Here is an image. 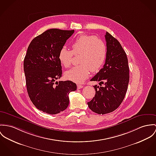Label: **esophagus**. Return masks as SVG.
Listing matches in <instances>:
<instances>
[{
	"mask_svg": "<svg viewBox=\"0 0 156 156\" xmlns=\"http://www.w3.org/2000/svg\"><path fill=\"white\" fill-rule=\"evenodd\" d=\"M77 89H80L83 87V85L78 84V85H77Z\"/></svg>",
	"mask_w": 156,
	"mask_h": 156,
	"instance_id": "34e87169",
	"label": "esophagus"
}]
</instances>
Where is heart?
I'll list each match as a JSON object with an SVG mask.
<instances>
[{
    "mask_svg": "<svg viewBox=\"0 0 156 156\" xmlns=\"http://www.w3.org/2000/svg\"><path fill=\"white\" fill-rule=\"evenodd\" d=\"M70 51L62 47L58 58L66 68L71 64L73 54H80L79 66H75L65 73L66 78L76 83H81L89 77L90 71H97L104 64L107 56V46L99 37L87 34L78 36L71 43Z\"/></svg>",
    "mask_w": 156,
    "mask_h": 156,
    "instance_id": "b5f03b06",
    "label": "heart"
}]
</instances>
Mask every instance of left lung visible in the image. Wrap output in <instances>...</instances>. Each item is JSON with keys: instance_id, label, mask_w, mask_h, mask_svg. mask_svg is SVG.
I'll return each instance as SVG.
<instances>
[{"instance_id": "left-lung-1", "label": "left lung", "mask_w": 156, "mask_h": 156, "mask_svg": "<svg viewBox=\"0 0 156 156\" xmlns=\"http://www.w3.org/2000/svg\"><path fill=\"white\" fill-rule=\"evenodd\" d=\"M107 56L103 68L90 80L99 82L94 86L95 95L87 102L94 113L104 114L113 112L125 98L129 81L128 58L119 42L107 31L105 35Z\"/></svg>"}]
</instances>
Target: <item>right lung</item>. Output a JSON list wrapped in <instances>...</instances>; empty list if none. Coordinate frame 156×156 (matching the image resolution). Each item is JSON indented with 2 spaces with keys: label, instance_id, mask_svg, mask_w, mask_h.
I'll return each instance as SVG.
<instances>
[{
  "label": "right lung",
  "instance_id": "1",
  "mask_svg": "<svg viewBox=\"0 0 156 156\" xmlns=\"http://www.w3.org/2000/svg\"><path fill=\"white\" fill-rule=\"evenodd\" d=\"M74 30L52 28L34 38L24 60V70L28 96L39 110L56 114L69 104V94L77 89L70 80L55 82L62 76L58 55Z\"/></svg>",
  "mask_w": 156,
  "mask_h": 156
}]
</instances>
